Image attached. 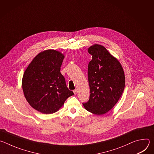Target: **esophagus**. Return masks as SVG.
Returning a JSON list of instances; mask_svg holds the SVG:
<instances>
[{"mask_svg":"<svg viewBox=\"0 0 154 154\" xmlns=\"http://www.w3.org/2000/svg\"><path fill=\"white\" fill-rule=\"evenodd\" d=\"M73 92H74V93L75 94H77V93H78V90H74L73 91Z\"/></svg>","mask_w":154,"mask_h":154,"instance_id":"esophagus-1","label":"esophagus"}]
</instances>
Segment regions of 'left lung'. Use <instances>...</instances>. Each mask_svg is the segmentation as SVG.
I'll return each instance as SVG.
<instances>
[{
    "instance_id": "8db88e82",
    "label": "left lung",
    "mask_w": 154,
    "mask_h": 154,
    "mask_svg": "<svg viewBox=\"0 0 154 154\" xmlns=\"http://www.w3.org/2000/svg\"><path fill=\"white\" fill-rule=\"evenodd\" d=\"M88 52L92 55L88 68L90 96L83 105L87 111L102 115L120 99L125 87L124 72L119 61L103 46L94 45Z\"/></svg>"
}]
</instances>
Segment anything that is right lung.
<instances>
[{
	"instance_id": "right-lung-1",
	"label": "right lung",
	"mask_w": 154,
	"mask_h": 154,
	"mask_svg": "<svg viewBox=\"0 0 154 154\" xmlns=\"http://www.w3.org/2000/svg\"><path fill=\"white\" fill-rule=\"evenodd\" d=\"M64 56L55 50L38 54L23 77V90L29 103L44 114L57 112L65 100L74 95L69 90L60 68Z\"/></svg>"
}]
</instances>
